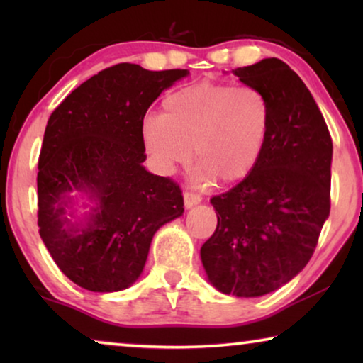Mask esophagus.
<instances>
[{"mask_svg": "<svg viewBox=\"0 0 363 363\" xmlns=\"http://www.w3.org/2000/svg\"><path fill=\"white\" fill-rule=\"evenodd\" d=\"M183 200H185L186 208H193V206H196L198 203H201V196L196 195V193H193V191H185L183 193Z\"/></svg>", "mask_w": 363, "mask_h": 363, "instance_id": "34e87169", "label": "esophagus"}]
</instances>
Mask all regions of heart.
Masks as SVG:
<instances>
[{
  "label": "heart",
  "mask_w": 363,
  "mask_h": 363,
  "mask_svg": "<svg viewBox=\"0 0 363 363\" xmlns=\"http://www.w3.org/2000/svg\"><path fill=\"white\" fill-rule=\"evenodd\" d=\"M162 108L140 123L143 147L158 172L186 165L191 147L205 180L235 183L255 170L271 128L269 101L257 87L200 81L168 94Z\"/></svg>",
  "instance_id": "obj_1"
}]
</instances>
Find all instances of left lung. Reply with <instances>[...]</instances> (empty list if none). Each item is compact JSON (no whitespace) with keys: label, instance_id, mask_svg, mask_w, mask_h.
<instances>
[{"label":"left lung","instance_id":"8db88e82","mask_svg":"<svg viewBox=\"0 0 363 363\" xmlns=\"http://www.w3.org/2000/svg\"><path fill=\"white\" fill-rule=\"evenodd\" d=\"M233 74L266 94L271 128L255 170L210 200L218 225L200 255L218 291L259 297L289 282L314 255L330 213L332 138L309 89L281 59Z\"/></svg>","mask_w":363,"mask_h":363}]
</instances>
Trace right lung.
<instances>
[{
    "label": "right lung",
    "mask_w": 363,
    "mask_h": 363,
    "mask_svg": "<svg viewBox=\"0 0 363 363\" xmlns=\"http://www.w3.org/2000/svg\"><path fill=\"white\" fill-rule=\"evenodd\" d=\"M188 74L117 64L74 89L49 117L38 162L39 235L59 269L84 289L130 287L153 235L185 211L180 186L142 165L140 123ZM71 192L93 203L79 222L72 221Z\"/></svg>",
    "instance_id": "obj_1"
}]
</instances>
